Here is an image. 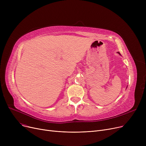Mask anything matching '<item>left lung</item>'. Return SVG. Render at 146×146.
Masks as SVG:
<instances>
[{
  "mask_svg": "<svg viewBox=\"0 0 146 146\" xmlns=\"http://www.w3.org/2000/svg\"><path fill=\"white\" fill-rule=\"evenodd\" d=\"M118 54H120V53H119V52H118ZM120 55H121V54H120Z\"/></svg>",
  "mask_w": 146,
  "mask_h": 146,
  "instance_id": "1",
  "label": "left lung"
}]
</instances>
